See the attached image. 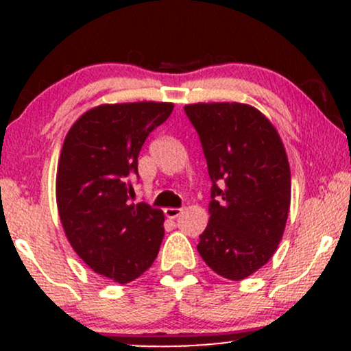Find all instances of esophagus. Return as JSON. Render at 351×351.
Wrapping results in <instances>:
<instances>
[{"label": "esophagus", "instance_id": "34e87169", "mask_svg": "<svg viewBox=\"0 0 351 351\" xmlns=\"http://www.w3.org/2000/svg\"><path fill=\"white\" fill-rule=\"evenodd\" d=\"M181 213H183V209L181 208H165V216L170 217V219H176Z\"/></svg>", "mask_w": 351, "mask_h": 351}]
</instances>
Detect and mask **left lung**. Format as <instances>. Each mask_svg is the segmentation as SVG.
Segmentation results:
<instances>
[{"label": "left lung", "mask_w": 351, "mask_h": 351, "mask_svg": "<svg viewBox=\"0 0 351 351\" xmlns=\"http://www.w3.org/2000/svg\"><path fill=\"white\" fill-rule=\"evenodd\" d=\"M213 181L198 252L217 276L243 280L277 251L291 209V167L279 132L239 102L184 106Z\"/></svg>", "instance_id": "left-lung-1"}]
</instances>
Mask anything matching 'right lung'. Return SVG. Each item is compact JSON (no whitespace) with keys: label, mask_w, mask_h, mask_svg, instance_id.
Masks as SVG:
<instances>
[{"label":"right lung","mask_w":351,"mask_h":351,"mask_svg":"<svg viewBox=\"0 0 351 351\" xmlns=\"http://www.w3.org/2000/svg\"><path fill=\"white\" fill-rule=\"evenodd\" d=\"M173 107L102 104L84 112L64 138L56 175L60 224L80 259L119 284L150 269L163 241V211L128 203L127 178L138 176L142 145Z\"/></svg>","instance_id":"obj_1"}]
</instances>
